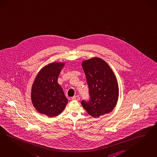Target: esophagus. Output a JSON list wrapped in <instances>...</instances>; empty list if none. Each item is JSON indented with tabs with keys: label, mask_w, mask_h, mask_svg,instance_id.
<instances>
[{
	"label": "esophagus",
	"mask_w": 157,
	"mask_h": 157,
	"mask_svg": "<svg viewBox=\"0 0 157 157\" xmlns=\"http://www.w3.org/2000/svg\"><path fill=\"white\" fill-rule=\"evenodd\" d=\"M72 99L73 100H76V101H79L80 100V97L78 96V95H75V96H74L73 97H72Z\"/></svg>",
	"instance_id": "esophagus-1"
}]
</instances>
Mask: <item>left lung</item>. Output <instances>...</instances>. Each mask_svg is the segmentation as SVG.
Masks as SVG:
<instances>
[{"instance_id":"obj_1","label":"left lung","mask_w":157,"mask_h":157,"mask_svg":"<svg viewBox=\"0 0 157 157\" xmlns=\"http://www.w3.org/2000/svg\"><path fill=\"white\" fill-rule=\"evenodd\" d=\"M82 67L89 88L90 100L81 104L94 117L109 113L115 107L119 97L116 77L104 60L94 58L84 61Z\"/></svg>"}]
</instances>
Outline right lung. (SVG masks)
Segmentation results:
<instances>
[{
  "label": "right lung",
  "mask_w": 157,
  "mask_h": 157,
  "mask_svg": "<svg viewBox=\"0 0 157 157\" xmlns=\"http://www.w3.org/2000/svg\"><path fill=\"white\" fill-rule=\"evenodd\" d=\"M63 63H52L43 67L35 78L31 91V99L40 113L55 117L63 110L68 100L58 82Z\"/></svg>",
  "instance_id": "obj_1"
}]
</instances>
